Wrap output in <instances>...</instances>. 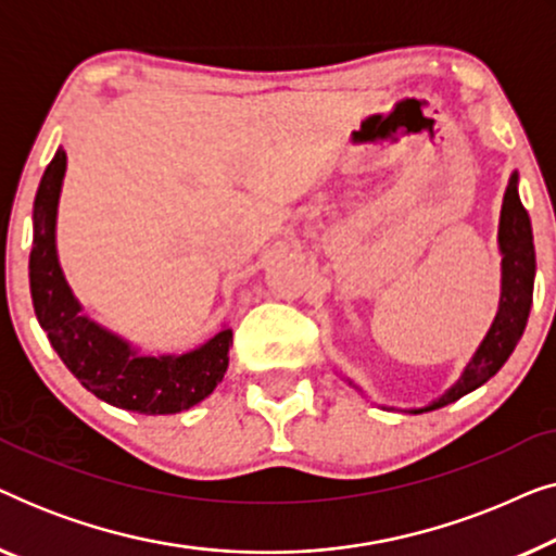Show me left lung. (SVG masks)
Here are the masks:
<instances>
[{"label":"left lung","mask_w":556,"mask_h":556,"mask_svg":"<svg viewBox=\"0 0 556 556\" xmlns=\"http://www.w3.org/2000/svg\"><path fill=\"white\" fill-rule=\"evenodd\" d=\"M519 177L511 174L508 179L504 207H501V225H498V248L504 261H501V301L498 314L493 318L489 333L476 349L473 359L463 369L458 382L447 390L443 397L432 402L428 407L409 409V413H430V409L445 407L451 402L460 400L463 394L473 392L476 387L496 375L504 367L508 356L519 344L523 329H527L531 295H534V273H536V255H534V235H531L529 212L523 210L516 189Z\"/></svg>","instance_id":"left-lung-1"}]
</instances>
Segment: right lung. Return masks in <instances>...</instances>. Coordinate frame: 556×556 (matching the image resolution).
I'll use <instances>...</instances> for the list:
<instances>
[{
	"instance_id": "obj_1",
	"label": "right lung",
	"mask_w": 556,
	"mask_h": 556,
	"mask_svg": "<svg viewBox=\"0 0 556 556\" xmlns=\"http://www.w3.org/2000/svg\"><path fill=\"white\" fill-rule=\"evenodd\" d=\"M65 151L58 149L42 174L33 210L29 291L37 321L78 382L98 400L141 415H174L194 407L223 382L232 331L223 329L187 354L141 356L116 333L80 314L65 283L55 250V217L65 177Z\"/></svg>"
}]
</instances>
